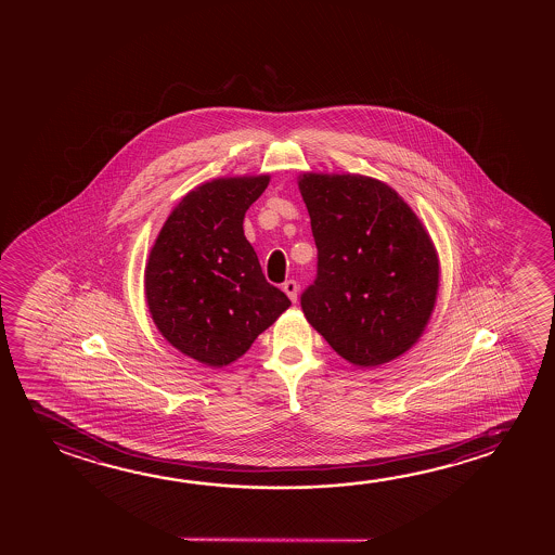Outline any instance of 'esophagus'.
Masks as SVG:
<instances>
[{
  "label": "esophagus",
  "instance_id": "esophagus-1",
  "mask_svg": "<svg viewBox=\"0 0 555 555\" xmlns=\"http://www.w3.org/2000/svg\"><path fill=\"white\" fill-rule=\"evenodd\" d=\"M282 291L286 292V296L291 298L292 301L298 300V282L296 281H286L284 282V286H282Z\"/></svg>",
  "mask_w": 555,
  "mask_h": 555
}]
</instances>
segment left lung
I'll return each instance as SVG.
<instances>
[{
	"label": "left lung",
	"instance_id": "8db88e82",
	"mask_svg": "<svg viewBox=\"0 0 555 555\" xmlns=\"http://www.w3.org/2000/svg\"><path fill=\"white\" fill-rule=\"evenodd\" d=\"M318 246V276L301 294L311 327L360 367L416 345L439 288L431 237L399 193L360 173L300 176Z\"/></svg>",
	"mask_w": 555,
	"mask_h": 555
}]
</instances>
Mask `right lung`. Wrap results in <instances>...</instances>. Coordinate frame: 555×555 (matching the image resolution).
<instances>
[{"instance_id":"right-lung-1","label":"right lung","mask_w":555,"mask_h":555,"mask_svg":"<svg viewBox=\"0 0 555 555\" xmlns=\"http://www.w3.org/2000/svg\"><path fill=\"white\" fill-rule=\"evenodd\" d=\"M269 180L201 183L170 212L149 255L145 296L156 328L201 364H232L291 306L244 236L246 210Z\"/></svg>"}]
</instances>
